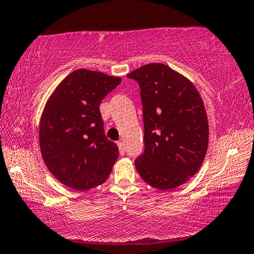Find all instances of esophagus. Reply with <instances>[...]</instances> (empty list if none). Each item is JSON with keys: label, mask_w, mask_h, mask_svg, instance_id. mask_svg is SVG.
<instances>
[{"label": "esophagus", "mask_w": 254, "mask_h": 254, "mask_svg": "<svg viewBox=\"0 0 254 254\" xmlns=\"http://www.w3.org/2000/svg\"><path fill=\"white\" fill-rule=\"evenodd\" d=\"M117 144H118V148H119L120 154H121V155H124V154H125V144H124V142L119 141V142H118Z\"/></svg>", "instance_id": "34e87169"}]
</instances>
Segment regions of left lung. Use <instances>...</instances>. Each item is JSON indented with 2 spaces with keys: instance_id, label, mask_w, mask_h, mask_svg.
<instances>
[{
  "instance_id": "left-lung-1",
  "label": "left lung",
  "mask_w": 254,
  "mask_h": 254,
  "mask_svg": "<svg viewBox=\"0 0 254 254\" xmlns=\"http://www.w3.org/2000/svg\"><path fill=\"white\" fill-rule=\"evenodd\" d=\"M127 77L141 89L144 152L135 159L148 185L169 190L199 171L208 148L209 126L202 98L185 76L163 64H149Z\"/></svg>"
}]
</instances>
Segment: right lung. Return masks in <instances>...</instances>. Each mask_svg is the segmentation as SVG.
I'll list each match as a JSON object with an SVG mask.
<instances>
[{
	"instance_id": "1",
	"label": "right lung",
	"mask_w": 254,
	"mask_h": 254,
	"mask_svg": "<svg viewBox=\"0 0 254 254\" xmlns=\"http://www.w3.org/2000/svg\"><path fill=\"white\" fill-rule=\"evenodd\" d=\"M121 78L102 71L70 72L41 113L39 143L50 172L64 185L88 190L109 178L119 150L104 134L100 102Z\"/></svg>"
}]
</instances>
